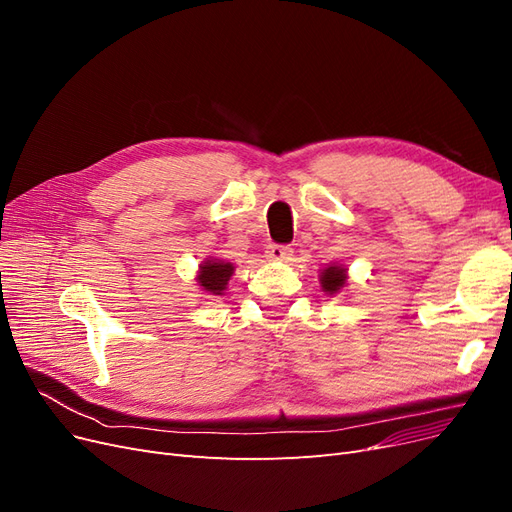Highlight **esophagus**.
<instances>
[{
    "instance_id": "1",
    "label": "esophagus",
    "mask_w": 512,
    "mask_h": 512,
    "mask_svg": "<svg viewBox=\"0 0 512 512\" xmlns=\"http://www.w3.org/2000/svg\"><path fill=\"white\" fill-rule=\"evenodd\" d=\"M267 260H271V262L292 260V247H288V245H269L267 247Z\"/></svg>"
}]
</instances>
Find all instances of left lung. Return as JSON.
<instances>
[{
	"label": "left lung",
	"mask_w": 512,
	"mask_h": 512,
	"mask_svg": "<svg viewBox=\"0 0 512 512\" xmlns=\"http://www.w3.org/2000/svg\"><path fill=\"white\" fill-rule=\"evenodd\" d=\"M348 286V269L344 265H327L324 269H320V288L324 294L329 297H335V294L342 292Z\"/></svg>",
	"instance_id": "left-lung-1"
}]
</instances>
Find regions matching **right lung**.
<instances>
[{
  "label": "right lung",
  "instance_id": "right-lung-1",
  "mask_svg": "<svg viewBox=\"0 0 512 512\" xmlns=\"http://www.w3.org/2000/svg\"><path fill=\"white\" fill-rule=\"evenodd\" d=\"M232 273H235V265H232V262L209 256L198 265L194 280L203 288V292L211 294V297H222L228 288Z\"/></svg>",
  "mask_w": 512,
  "mask_h": 512
}]
</instances>
